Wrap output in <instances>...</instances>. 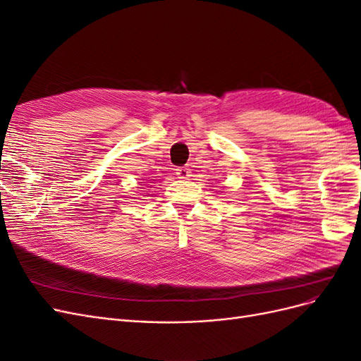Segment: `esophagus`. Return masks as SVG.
<instances>
[{
    "label": "esophagus",
    "mask_w": 361,
    "mask_h": 361,
    "mask_svg": "<svg viewBox=\"0 0 361 361\" xmlns=\"http://www.w3.org/2000/svg\"><path fill=\"white\" fill-rule=\"evenodd\" d=\"M176 174L179 179H188L191 176V170L188 167H178Z\"/></svg>",
    "instance_id": "esophagus-1"
}]
</instances>
